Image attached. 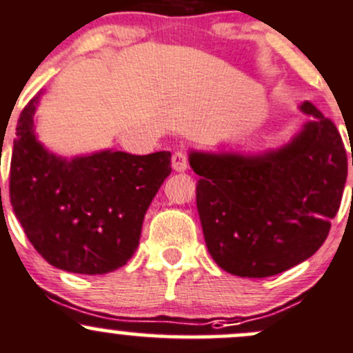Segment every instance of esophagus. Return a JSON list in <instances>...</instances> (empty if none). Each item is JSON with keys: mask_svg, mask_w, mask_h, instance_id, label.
Segmentation results:
<instances>
[{"mask_svg": "<svg viewBox=\"0 0 353 353\" xmlns=\"http://www.w3.org/2000/svg\"><path fill=\"white\" fill-rule=\"evenodd\" d=\"M172 166H173V170H175V172H185V170L188 168L187 152H183V151L173 152Z\"/></svg>", "mask_w": 353, "mask_h": 353, "instance_id": "obj_1", "label": "esophagus"}]
</instances>
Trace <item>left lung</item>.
Here are the masks:
<instances>
[{"label": "left lung", "instance_id": "left-lung-1", "mask_svg": "<svg viewBox=\"0 0 353 353\" xmlns=\"http://www.w3.org/2000/svg\"><path fill=\"white\" fill-rule=\"evenodd\" d=\"M303 130L258 156L190 152L207 250L238 277L277 275L325 243L347 181V151L336 125L311 101ZM353 165V154H352Z\"/></svg>", "mask_w": 353, "mask_h": 353}]
</instances>
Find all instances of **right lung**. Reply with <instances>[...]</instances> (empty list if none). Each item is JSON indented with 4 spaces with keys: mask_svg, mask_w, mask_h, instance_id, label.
<instances>
[{
    "mask_svg": "<svg viewBox=\"0 0 353 353\" xmlns=\"http://www.w3.org/2000/svg\"><path fill=\"white\" fill-rule=\"evenodd\" d=\"M39 97L20 114L10 165V201L28 241L61 270L108 274L137 250L144 214L172 173L168 151H101L66 159L34 134Z\"/></svg>",
    "mask_w": 353,
    "mask_h": 353,
    "instance_id": "1",
    "label": "right lung"
}]
</instances>
